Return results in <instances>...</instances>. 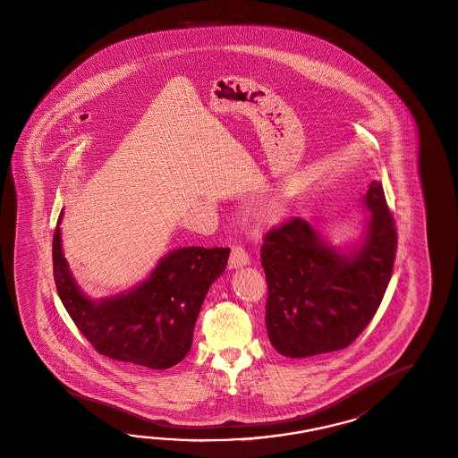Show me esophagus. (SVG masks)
<instances>
[{"label":"esophagus","mask_w":458,"mask_h":458,"mask_svg":"<svg viewBox=\"0 0 458 458\" xmlns=\"http://www.w3.org/2000/svg\"><path fill=\"white\" fill-rule=\"evenodd\" d=\"M248 263H250V257H248L245 248L242 245L232 248V255H230V260H228L230 268H242V267H247Z\"/></svg>","instance_id":"obj_1"}]
</instances>
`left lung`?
Returning <instances> with one entry per match:
<instances>
[{"label": "left lung", "mask_w": 458, "mask_h": 458, "mask_svg": "<svg viewBox=\"0 0 458 458\" xmlns=\"http://www.w3.org/2000/svg\"><path fill=\"white\" fill-rule=\"evenodd\" d=\"M363 203L370 211L367 232L348 255L301 218H292L263 238L265 323L273 348L284 357L303 359L345 348L380 307L395 261V222L382 183L371 182Z\"/></svg>", "instance_id": "obj_1"}]
</instances>
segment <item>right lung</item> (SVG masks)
Listing matches in <instances>:
<instances>
[{
    "label": "right lung",
    "instance_id": "right-lung-1",
    "mask_svg": "<svg viewBox=\"0 0 458 458\" xmlns=\"http://www.w3.org/2000/svg\"><path fill=\"white\" fill-rule=\"evenodd\" d=\"M62 218L63 211L53 235L55 284L68 315L99 355L155 370L185 359L201 303L225 272L230 248H178L143 284L95 301L78 288L63 257Z\"/></svg>",
    "mask_w": 458,
    "mask_h": 458
}]
</instances>
